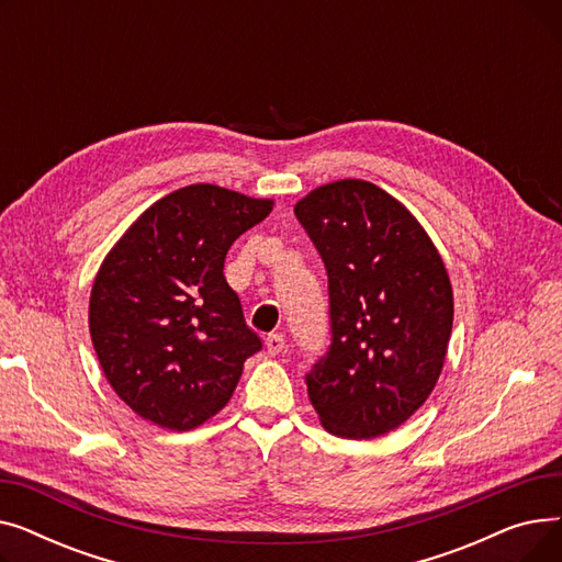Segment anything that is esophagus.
<instances>
[{
    "label": "esophagus",
    "mask_w": 562,
    "mask_h": 562,
    "mask_svg": "<svg viewBox=\"0 0 562 562\" xmlns=\"http://www.w3.org/2000/svg\"><path fill=\"white\" fill-rule=\"evenodd\" d=\"M286 341L282 335H269L266 337V350H269V356H280V352L284 350Z\"/></svg>",
    "instance_id": "34e87169"
}]
</instances>
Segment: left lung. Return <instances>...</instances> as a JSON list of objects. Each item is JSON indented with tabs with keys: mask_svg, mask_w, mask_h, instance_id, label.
Wrapping results in <instances>:
<instances>
[{
	"mask_svg": "<svg viewBox=\"0 0 562 562\" xmlns=\"http://www.w3.org/2000/svg\"><path fill=\"white\" fill-rule=\"evenodd\" d=\"M296 218L328 273L330 348L305 375L328 432L373 439L426 403L447 360L453 289L430 236L364 180L307 193Z\"/></svg>",
	"mask_w": 562,
	"mask_h": 562,
	"instance_id": "left-lung-1",
	"label": "left lung"
}]
</instances>
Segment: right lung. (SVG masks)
<instances>
[{
    "label": "right lung",
    "instance_id": "obj_1",
    "mask_svg": "<svg viewBox=\"0 0 562 562\" xmlns=\"http://www.w3.org/2000/svg\"><path fill=\"white\" fill-rule=\"evenodd\" d=\"M271 210L273 200L191 184L145 210L104 257L88 328L109 385L138 417L191 430L232 398L261 339L223 263Z\"/></svg>",
    "mask_w": 562,
    "mask_h": 562
}]
</instances>
